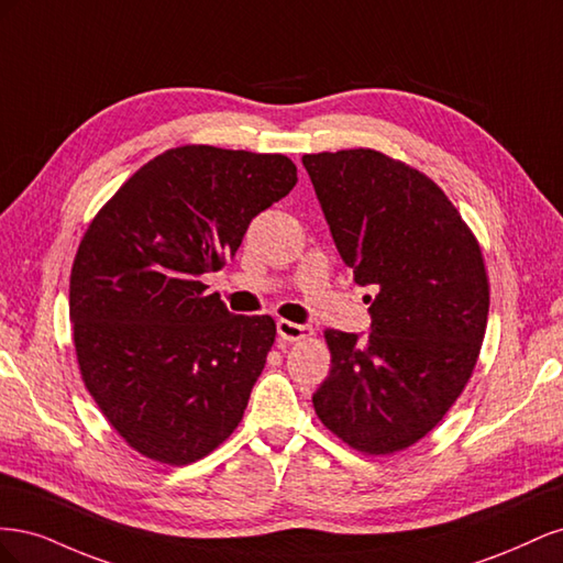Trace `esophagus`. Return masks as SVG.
Instances as JSON below:
<instances>
[{"instance_id": "1", "label": "esophagus", "mask_w": 563, "mask_h": 563, "mask_svg": "<svg viewBox=\"0 0 563 563\" xmlns=\"http://www.w3.org/2000/svg\"><path fill=\"white\" fill-rule=\"evenodd\" d=\"M277 333L282 340H288V343H294V340H302L312 335V327H308V323H294V321H286V319H279L277 321Z\"/></svg>"}]
</instances>
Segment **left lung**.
I'll return each instance as SVG.
<instances>
[{
	"mask_svg": "<svg viewBox=\"0 0 563 563\" xmlns=\"http://www.w3.org/2000/svg\"><path fill=\"white\" fill-rule=\"evenodd\" d=\"M340 258L371 286V333L329 329L314 411L347 446H413L465 389L488 319L479 242L441 187L378 150L305 155Z\"/></svg>",
	"mask_w": 563,
	"mask_h": 563,
	"instance_id": "1",
	"label": "left lung"
}]
</instances>
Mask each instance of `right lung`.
Instances as JSON below:
<instances>
[{
  "instance_id": "add662e5",
  "label": "right lung",
  "mask_w": 563,
  "mask_h": 563,
  "mask_svg": "<svg viewBox=\"0 0 563 563\" xmlns=\"http://www.w3.org/2000/svg\"><path fill=\"white\" fill-rule=\"evenodd\" d=\"M298 183L284 155L183 145L141 166L84 232L70 275L81 380L131 449L190 465L236 430L277 327L201 275Z\"/></svg>"
}]
</instances>
